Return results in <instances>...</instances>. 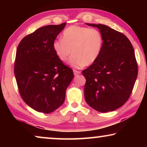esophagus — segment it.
Wrapping results in <instances>:
<instances>
[{
	"instance_id": "obj_1",
	"label": "esophagus",
	"mask_w": 147,
	"mask_h": 147,
	"mask_svg": "<svg viewBox=\"0 0 147 147\" xmlns=\"http://www.w3.org/2000/svg\"><path fill=\"white\" fill-rule=\"evenodd\" d=\"M73 72H74V75H77V74H79L81 73V71H77V70H74Z\"/></svg>"
}]
</instances>
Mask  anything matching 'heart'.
Returning a JSON list of instances; mask_svg holds the SVG:
<instances>
[{
    "label": "heart",
    "instance_id": "1",
    "mask_svg": "<svg viewBox=\"0 0 147 147\" xmlns=\"http://www.w3.org/2000/svg\"><path fill=\"white\" fill-rule=\"evenodd\" d=\"M103 43L102 35L98 30L73 25L65 30L62 39H56L53 47L57 57L63 62L68 60L73 52L69 63L73 67L80 68L97 61Z\"/></svg>",
    "mask_w": 147,
    "mask_h": 147
}]
</instances>
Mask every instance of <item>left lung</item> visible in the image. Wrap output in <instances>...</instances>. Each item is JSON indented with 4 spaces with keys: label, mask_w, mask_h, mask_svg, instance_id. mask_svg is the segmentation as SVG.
I'll list each match as a JSON object with an SVG mask.
<instances>
[{
    "label": "left lung",
    "mask_w": 147,
    "mask_h": 147,
    "mask_svg": "<svg viewBox=\"0 0 147 147\" xmlns=\"http://www.w3.org/2000/svg\"><path fill=\"white\" fill-rule=\"evenodd\" d=\"M100 30L103 47L97 61L82 71L86 102L100 112L112 111L130 98L138 73L134 50L125 35L104 24L86 23Z\"/></svg>",
    "instance_id": "1"
}]
</instances>
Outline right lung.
<instances>
[{
	"instance_id": "obj_1",
	"label": "right lung",
	"mask_w": 147,
	"mask_h": 147,
	"mask_svg": "<svg viewBox=\"0 0 147 147\" xmlns=\"http://www.w3.org/2000/svg\"><path fill=\"white\" fill-rule=\"evenodd\" d=\"M47 25L27 35L17 49L14 73L21 98L39 112L49 113L62 105L74 77L57 57L53 45L65 26Z\"/></svg>"
}]
</instances>
